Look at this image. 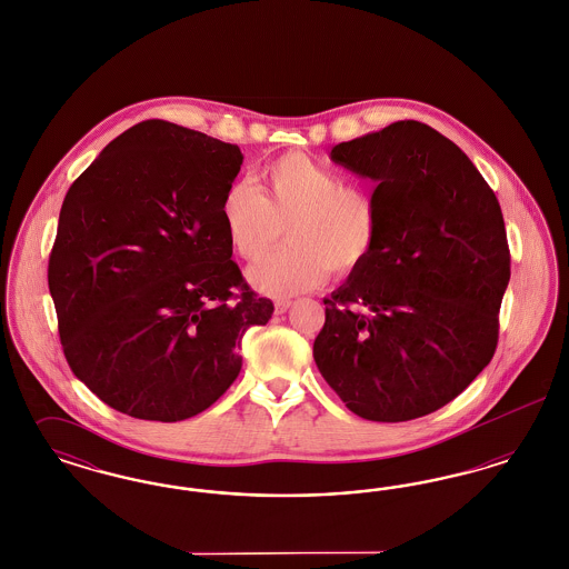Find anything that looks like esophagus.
Here are the masks:
<instances>
[{
    "instance_id": "obj_1",
    "label": "esophagus",
    "mask_w": 569,
    "mask_h": 569,
    "mask_svg": "<svg viewBox=\"0 0 569 569\" xmlns=\"http://www.w3.org/2000/svg\"><path fill=\"white\" fill-rule=\"evenodd\" d=\"M290 305H292L290 298H279V300H274V313H286V311L290 309Z\"/></svg>"
}]
</instances>
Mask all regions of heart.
I'll return each mask as SVG.
<instances>
[{
  "instance_id": "1",
  "label": "heart",
  "mask_w": 569,
  "mask_h": 569,
  "mask_svg": "<svg viewBox=\"0 0 569 569\" xmlns=\"http://www.w3.org/2000/svg\"><path fill=\"white\" fill-rule=\"evenodd\" d=\"M228 243L256 262L271 251L288 223V247L247 272L271 297H295L325 281L326 271L348 274L371 253L379 230L376 198L307 153H286L260 172V190L230 183L219 202Z\"/></svg>"
}]
</instances>
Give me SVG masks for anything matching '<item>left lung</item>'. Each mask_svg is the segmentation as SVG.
<instances>
[{
    "label": "left lung",
    "mask_w": 569,
    "mask_h": 569,
    "mask_svg": "<svg viewBox=\"0 0 569 569\" xmlns=\"http://www.w3.org/2000/svg\"><path fill=\"white\" fill-rule=\"evenodd\" d=\"M330 160L378 183L367 260L325 298L313 358L373 422L450 403L497 348L510 249L497 196L459 147L420 121L339 142Z\"/></svg>",
    "instance_id": "1"
}]
</instances>
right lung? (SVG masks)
Segmentation results:
<instances>
[{
    "instance_id": "obj_1",
    "label": "right lung",
    "mask_w": 569,
    "mask_h": 569,
    "mask_svg": "<svg viewBox=\"0 0 569 569\" xmlns=\"http://www.w3.org/2000/svg\"><path fill=\"white\" fill-rule=\"evenodd\" d=\"M241 163L237 144L149 119L66 193L49 258L59 337L112 409L158 422L204 411L241 371L244 330L271 320L219 216Z\"/></svg>"
}]
</instances>
